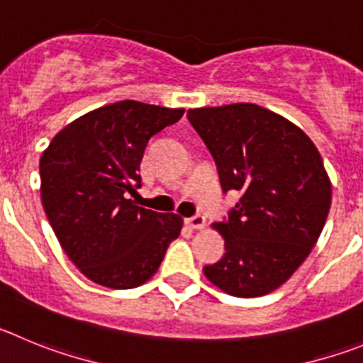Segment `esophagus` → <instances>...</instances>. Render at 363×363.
<instances>
[{
  "mask_svg": "<svg viewBox=\"0 0 363 363\" xmlns=\"http://www.w3.org/2000/svg\"><path fill=\"white\" fill-rule=\"evenodd\" d=\"M186 224H188L189 228H194V230H202V228L206 226V217L204 215H195V217H191V218H188V220H186Z\"/></svg>",
  "mask_w": 363,
  "mask_h": 363,
  "instance_id": "esophagus-1",
  "label": "esophagus"
}]
</instances>
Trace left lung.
<instances>
[{
    "label": "left lung",
    "instance_id": "1",
    "mask_svg": "<svg viewBox=\"0 0 363 363\" xmlns=\"http://www.w3.org/2000/svg\"><path fill=\"white\" fill-rule=\"evenodd\" d=\"M217 164L222 191L240 199L213 224L226 253L204 266L222 291L253 298L275 291L308 259L331 208L318 150L298 126L259 104L188 110Z\"/></svg>",
    "mask_w": 363,
    "mask_h": 363
}]
</instances>
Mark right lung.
<instances>
[{
	"label": "right lung",
	"instance_id": "obj_1",
	"mask_svg": "<svg viewBox=\"0 0 363 363\" xmlns=\"http://www.w3.org/2000/svg\"><path fill=\"white\" fill-rule=\"evenodd\" d=\"M182 108L139 101L101 106L65 126L39 161L41 202L68 259L86 279L132 289L155 275L182 218L137 206L143 155Z\"/></svg>",
	"mask_w": 363,
	"mask_h": 363
}]
</instances>
